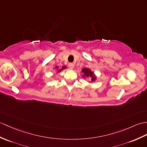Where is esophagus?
<instances>
[{"instance_id": "34e87169", "label": "esophagus", "mask_w": 147, "mask_h": 147, "mask_svg": "<svg viewBox=\"0 0 147 147\" xmlns=\"http://www.w3.org/2000/svg\"><path fill=\"white\" fill-rule=\"evenodd\" d=\"M68 66H69V69H73L74 67V64L73 63H69V64H68Z\"/></svg>"}]
</instances>
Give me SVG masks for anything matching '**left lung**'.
Masks as SVG:
<instances>
[{
    "instance_id": "8db88e82",
    "label": "left lung",
    "mask_w": 147,
    "mask_h": 147,
    "mask_svg": "<svg viewBox=\"0 0 147 147\" xmlns=\"http://www.w3.org/2000/svg\"><path fill=\"white\" fill-rule=\"evenodd\" d=\"M82 72L84 73L85 76H90L91 77V81H93L96 80V78L93 76V73L90 69H88V68H84V69H82Z\"/></svg>"
}]
</instances>
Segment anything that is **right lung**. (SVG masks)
I'll list each match as a JSON object with an SVG mask.
<instances>
[{
    "instance_id": "right-lung-1",
    "label": "right lung",
    "mask_w": 147,
    "mask_h": 147,
    "mask_svg": "<svg viewBox=\"0 0 147 147\" xmlns=\"http://www.w3.org/2000/svg\"><path fill=\"white\" fill-rule=\"evenodd\" d=\"M63 68H65V67H62V69H63ZM61 71V70H59L58 71Z\"/></svg>"
}]
</instances>
